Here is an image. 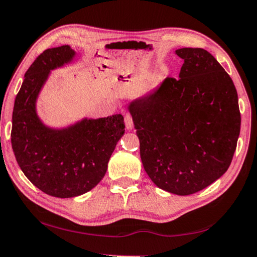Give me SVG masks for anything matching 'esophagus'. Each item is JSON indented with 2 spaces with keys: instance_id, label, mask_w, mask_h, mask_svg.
<instances>
[{
  "instance_id": "1",
  "label": "esophagus",
  "mask_w": 257,
  "mask_h": 257,
  "mask_svg": "<svg viewBox=\"0 0 257 257\" xmlns=\"http://www.w3.org/2000/svg\"><path fill=\"white\" fill-rule=\"evenodd\" d=\"M124 124L125 128L128 130H133L134 129V122H133V117L130 114H125L124 115Z\"/></svg>"
}]
</instances>
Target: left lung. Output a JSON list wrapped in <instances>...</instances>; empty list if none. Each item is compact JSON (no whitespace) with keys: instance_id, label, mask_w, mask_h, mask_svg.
I'll use <instances>...</instances> for the list:
<instances>
[{"instance_id":"1","label":"left lung","mask_w":257,"mask_h":257,"mask_svg":"<svg viewBox=\"0 0 257 257\" xmlns=\"http://www.w3.org/2000/svg\"><path fill=\"white\" fill-rule=\"evenodd\" d=\"M183 59L178 80L128 105L141 159L154 184L189 195L226 172L240 134L238 93L230 75L201 48L175 51Z\"/></svg>"}]
</instances>
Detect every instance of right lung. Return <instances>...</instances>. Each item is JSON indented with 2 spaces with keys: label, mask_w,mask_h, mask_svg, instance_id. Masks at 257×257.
Returning a JSON list of instances; mask_svg holds the SVG:
<instances>
[{
  "label": "right lung",
  "mask_w": 257,
  "mask_h": 257,
  "mask_svg": "<svg viewBox=\"0 0 257 257\" xmlns=\"http://www.w3.org/2000/svg\"><path fill=\"white\" fill-rule=\"evenodd\" d=\"M75 57L70 46L43 51L25 73L12 113L11 144L20 169L38 189L56 198L77 197L98 184L124 134L121 114L84 116L59 128L40 117L36 103L51 71Z\"/></svg>",
  "instance_id": "add662e5"
}]
</instances>
